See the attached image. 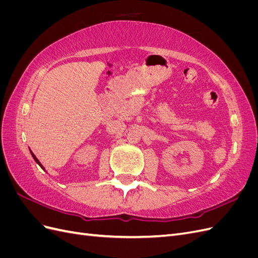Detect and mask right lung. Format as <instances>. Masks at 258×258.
Here are the masks:
<instances>
[{
	"label": "right lung",
	"instance_id": "obj_1",
	"mask_svg": "<svg viewBox=\"0 0 258 258\" xmlns=\"http://www.w3.org/2000/svg\"><path fill=\"white\" fill-rule=\"evenodd\" d=\"M30 153H31V155H32V157H33V159H34V160H35V162H36V163H37V165H38V166H40V167H41V168H42V169H43V170H44V171H45V168H44V167H43V165H42V163H41V162H40V161H38V159H37V158H36V157H35V155H34V154H33V153H32V152H31V150H30Z\"/></svg>",
	"mask_w": 258,
	"mask_h": 258
}]
</instances>
